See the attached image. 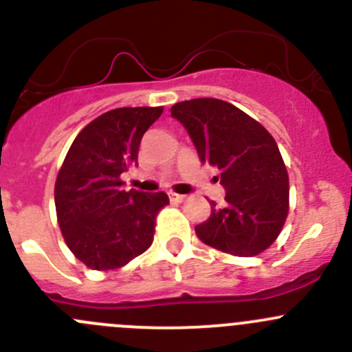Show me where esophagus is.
<instances>
[{
  "label": "esophagus",
  "instance_id": "obj_1",
  "mask_svg": "<svg viewBox=\"0 0 352 352\" xmlns=\"http://www.w3.org/2000/svg\"><path fill=\"white\" fill-rule=\"evenodd\" d=\"M170 201L172 202H184L186 201V196H182V194H175V192H170Z\"/></svg>",
  "mask_w": 352,
  "mask_h": 352
}]
</instances>
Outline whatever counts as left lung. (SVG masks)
I'll return each instance as SVG.
<instances>
[{
    "label": "left lung",
    "mask_w": 352,
    "mask_h": 352,
    "mask_svg": "<svg viewBox=\"0 0 352 352\" xmlns=\"http://www.w3.org/2000/svg\"><path fill=\"white\" fill-rule=\"evenodd\" d=\"M184 124L199 160L218 166L225 206L196 226L201 242L226 254L250 257L278 239L287 216L289 180L274 138L235 105L194 98L170 109Z\"/></svg>",
    "instance_id": "1"
}]
</instances>
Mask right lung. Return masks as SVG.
Listing matches in <instances>:
<instances>
[{"label": "right lung", "mask_w": 352, "mask_h": 352, "mask_svg": "<svg viewBox=\"0 0 352 352\" xmlns=\"http://www.w3.org/2000/svg\"><path fill=\"white\" fill-rule=\"evenodd\" d=\"M162 107L102 113L74 138L54 187L58 223L74 257L95 271L119 269L153 243L165 192L124 190L120 175L138 165L143 134Z\"/></svg>", "instance_id": "right-lung-1"}]
</instances>
